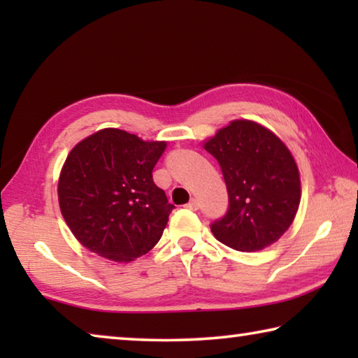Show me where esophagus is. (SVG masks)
Instances as JSON below:
<instances>
[{
	"label": "esophagus",
	"instance_id": "34e87169",
	"mask_svg": "<svg viewBox=\"0 0 358 358\" xmlns=\"http://www.w3.org/2000/svg\"><path fill=\"white\" fill-rule=\"evenodd\" d=\"M186 208H189V210H194V211H196V210L199 208V202L196 201V199H191V201L186 203Z\"/></svg>",
	"mask_w": 358,
	"mask_h": 358
}]
</instances>
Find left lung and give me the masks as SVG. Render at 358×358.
Returning a JSON list of instances; mask_svg holds the SVG:
<instances>
[{
	"instance_id": "8db88e82",
	"label": "left lung",
	"mask_w": 358,
	"mask_h": 358,
	"mask_svg": "<svg viewBox=\"0 0 358 358\" xmlns=\"http://www.w3.org/2000/svg\"><path fill=\"white\" fill-rule=\"evenodd\" d=\"M202 147L220 162L229 194L226 216L211 224L215 238L241 252L280 240L301 199L299 166L287 145L256 121L232 120Z\"/></svg>"
}]
</instances>
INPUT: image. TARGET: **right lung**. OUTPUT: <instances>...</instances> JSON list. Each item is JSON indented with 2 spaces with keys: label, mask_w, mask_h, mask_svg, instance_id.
<instances>
[{
  "label": "right lung",
  "mask_w": 358,
  "mask_h": 358,
  "mask_svg": "<svg viewBox=\"0 0 358 358\" xmlns=\"http://www.w3.org/2000/svg\"><path fill=\"white\" fill-rule=\"evenodd\" d=\"M166 148L164 141L104 128L69 151L58 203L78 243L121 264L153 250L173 210L151 175Z\"/></svg>",
  "instance_id": "right-lung-1"
}]
</instances>
